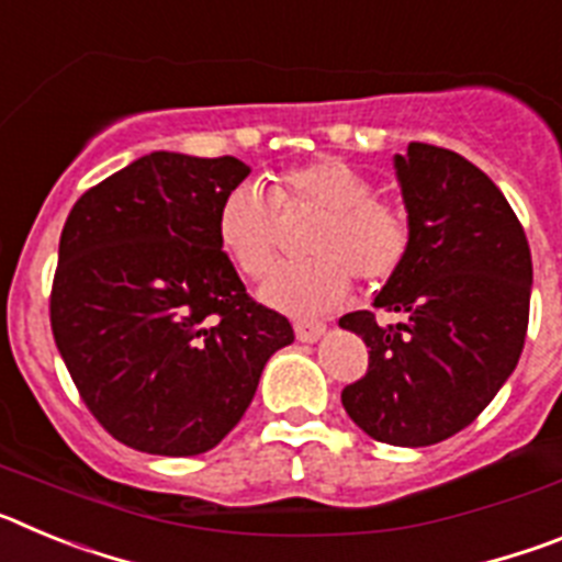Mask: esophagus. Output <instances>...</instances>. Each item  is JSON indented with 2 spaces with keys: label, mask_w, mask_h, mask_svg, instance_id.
Listing matches in <instances>:
<instances>
[{
  "label": "esophagus",
  "mask_w": 562,
  "mask_h": 562,
  "mask_svg": "<svg viewBox=\"0 0 562 562\" xmlns=\"http://www.w3.org/2000/svg\"><path fill=\"white\" fill-rule=\"evenodd\" d=\"M324 331L326 326L317 324V321H295V337L301 342H315Z\"/></svg>",
  "instance_id": "34e87169"
}]
</instances>
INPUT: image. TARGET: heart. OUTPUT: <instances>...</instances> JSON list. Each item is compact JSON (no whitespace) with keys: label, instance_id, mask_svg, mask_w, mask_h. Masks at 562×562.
<instances>
[{"label":"heart","instance_id":"b5f03b06","mask_svg":"<svg viewBox=\"0 0 562 562\" xmlns=\"http://www.w3.org/2000/svg\"><path fill=\"white\" fill-rule=\"evenodd\" d=\"M374 191L366 171L340 157H321L278 173L270 191L252 182L231 188L216 211V238L238 272L261 278L278 256L284 216L324 211L306 238V250L315 256L276 267L261 284L265 304L315 315L349 295L351 276L376 284L408 256V213Z\"/></svg>","mask_w":562,"mask_h":562}]
</instances>
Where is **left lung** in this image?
<instances>
[{
    "mask_svg": "<svg viewBox=\"0 0 562 562\" xmlns=\"http://www.w3.org/2000/svg\"><path fill=\"white\" fill-rule=\"evenodd\" d=\"M394 166L411 247L374 306L402 321L340 317L369 346V371L340 400L371 439L428 448L479 419L518 366L532 252L504 193L461 154L411 143Z\"/></svg>",
    "mask_w": 562,
    "mask_h": 562,
    "instance_id": "left-lung-1",
    "label": "left lung"
}]
</instances>
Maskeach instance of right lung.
<instances>
[{
	"mask_svg": "<svg viewBox=\"0 0 562 562\" xmlns=\"http://www.w3.org/2000/svg\"><path fill=\"white\" fill-rule=\"evenodd\" d=\"M250 168L154 151L89 188L61 231L49 326L89 414L126 448L200 456L245 416L265 362L295 340L216 238Z\"/></svg>",
	"mask_w": 562,
	"mask_h": 562,
	"instance_id": "obj_1",
	"label": "right lung"
}]
</instances>
